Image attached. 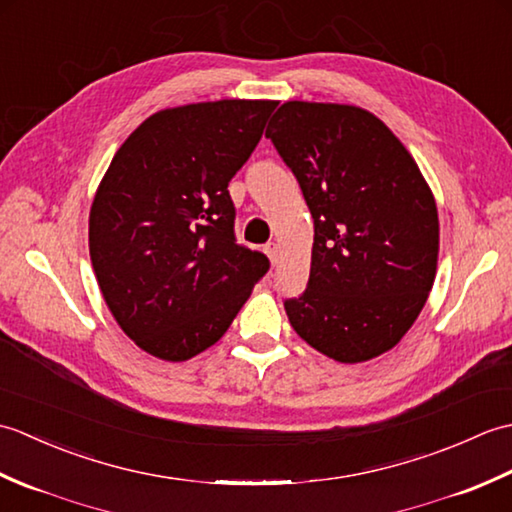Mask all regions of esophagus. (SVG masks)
<instances>
[{
	"mask_svg": "<svg viewBox=\"0 0 512 512\" xmlns=\"http://www.w3.org/2000/svg\"><path fill=\"white\" fill-rule=\"evenodd\" d=\"M264 253L268 255V259H270V264L273 266H277V262H279V246L273 242V244H266V248H264Z\"/></svg>",
	"mask_w": 512,
	"mask_h": 512,
	"instance_id": "esophagus-1",
	"label": "esophagus"
}]
</instances>
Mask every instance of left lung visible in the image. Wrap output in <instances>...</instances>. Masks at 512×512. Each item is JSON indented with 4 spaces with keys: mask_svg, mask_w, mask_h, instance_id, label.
Masks as SVG:
<instances>
[{
    "mask_svg": "<svg viewBox=\"0 0 512 512\" xmlns=\"http://www.w3.org/2000/svg\"><path fill=\"white\" fill-rule=\"evenodd\" d=\"M314 220L308 288L284 303L303 341L339 363L389 352L438 270L436 198L396 134L356 105L286 101L266 129Z\"/></svg>",
    "mask_w": 512,
    "mask_h": 512,
    "instance_id": "1",
    "label": "left lung"
}]
</instances>
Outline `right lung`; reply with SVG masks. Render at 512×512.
I'll use <instances>...</instances> for the list:
<instances>
[{
    "instance_id": "1",
    "label": "right lung",
    "mask_w": 512,
    "mask_h": 512,
    "mask_svg": "<svg viewBox=\"0 0 512 512\" xmlns=\"http://www.w3.org/2000/svg\"><path fill=\"white\" fill-rule=\"evenodd\" d=\"M277 101L167 107L118 147L90 209V259L121 330L182 363L224 336L266 275L235 242L228 182L253 154Z\"/></svg>"
}]
</instances>
